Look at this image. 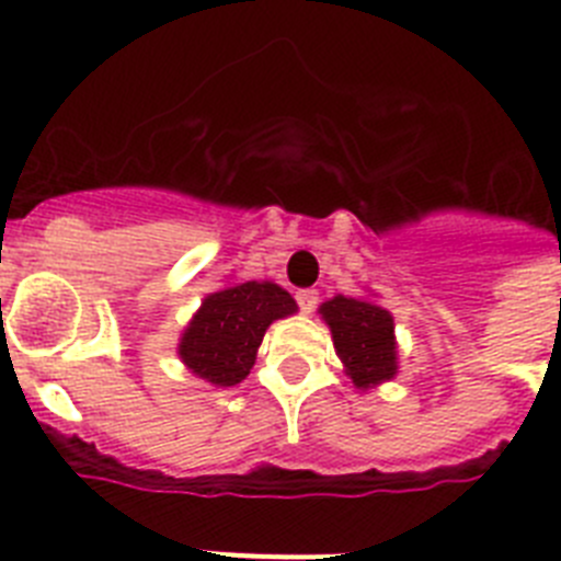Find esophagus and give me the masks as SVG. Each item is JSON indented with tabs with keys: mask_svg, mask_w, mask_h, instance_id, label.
I'll list each match as a JSON object with an SVG mask.
<instances>
[{
	"mask_svg": "<svg viewBox=\"0 0 561 561\" xmlns=\"http://www.w3.org/2000/svg\"><path fill=\"white\" fill-rule=\"evenodd\" d=\"M295 300H297V306H300V311H304V314H311V311L317 309V304H320V295H317L314 289H300L295 295Z\"/></svg>",
	"mask_w": 561,
	"mask_h": 561,
	"instance_id": "34e87169",
	"label": "esophagus"
}]
</instances>
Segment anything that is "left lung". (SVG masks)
Wrapping results in <instances>:
<instances>
[{"mask_svg": "<svg viewBox=\"0 0 561 561\" xmlns=\"http://www.w3.org/2000/svg\"><path fill=\"white\" fill-rule=\"evenodd\" d=\"M331 325L334 348L345 362L356 388H370L396 374L393 317L381 306L354 297H334L320 306Z\"/></svg>", "mask_w": 561, "mask_h": 561, "instance_id": "left-lung-1", "label": "left lung"}]
</instances>
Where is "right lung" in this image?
<instances>
[{"label": "right lung", "mask_w": 561, "mask_h": 561, "mask_svg": "<svg viewBox=\"0 0 561 561\" xmlns=\"http://www.w3.org/2000/svg\"><path fill=\"white\" fill-rule=\"evenodd\" d=\"M291 311H297V306L289 291L270 280H247L216 291L205 297L182 336V362L210 385H238L255 365V351L272 320Z\"/></svg>", "instance_id": "1"}]
</instances>
